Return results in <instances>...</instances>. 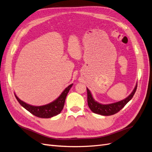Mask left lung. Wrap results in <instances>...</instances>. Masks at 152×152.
<instances>
[{
  "label": "left lung",
  "instance_id": "obj_1",
  "mask_svg": "<svg viewBox=\"0 0 152 152\" xmlns=\"http://www.w3.org/2000/svg\"><path fill=\"white\" fill-rule=\"evenodd\" d=\"M137 84L136 85L135 88L134 89L133 92H132L130 96H128L126 98L120 101V102H116L114 103L111 104H100L98 102H96V101L93 98L92 96L91 93L90 91L87 88V102L88 107L90 108V109L92 110V112L94 113L100 114L102 115H114L116 113H118L119 111H120L122 108L126 105V103L129 102L131 99L133 98V96L135 94V92L137 90Z\"/></svg>",
  "mask_w": 152,
  "mask_h": 152
}]
</instances>
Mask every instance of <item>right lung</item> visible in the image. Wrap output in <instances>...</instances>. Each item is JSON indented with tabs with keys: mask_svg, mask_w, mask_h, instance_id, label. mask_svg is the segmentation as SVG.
Here are the masks:
<instances>
[{
	"mask_svg": "<svg viewBox=\"0 0 152 152\" xmlns=\"http://www.w3.org/2000/svg\"><path fill=\"white\" fill-rule=\"evenodd\" d=\"M72 85L73 84H71L69 86L66 88L63 92L61 93V94L56 100H54L52 103L43 106L36 107L30 105V104L22 102L15 94V96L18 103L33 115L38 117V118H50L60 114L62 109H63L65 98L67 97L69 90L72 87Z\"/></svg>",
	"mask_w": 152,
	"mask_h": 152,
	"instance_id": "1",
	"label": "right lung"
}]
</instances>
